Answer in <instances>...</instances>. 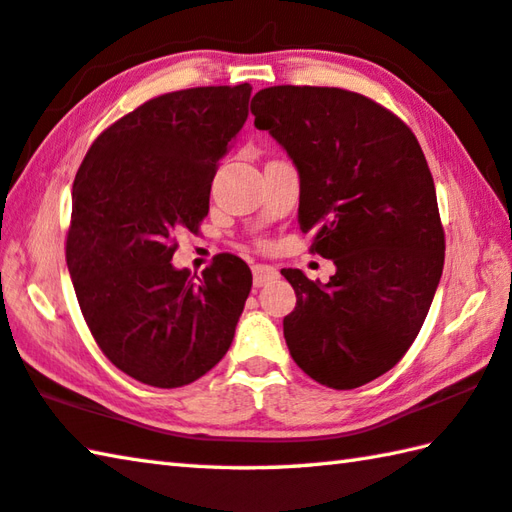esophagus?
I'll use <instances>...</instances> for the list:
<instances>
[{"mask_svg": "<svg viewBox=\"0 0 512 512\" xmlns=\"http://www.w3.org/2000/svg\"><path fill=\"white\" fill-rule=\"evenodd\" d=\"M252 274H254V285L256 287H263V285L274 283L276 278H278L276 269L269 267V265H254L252 267Z\"/></svg>", "mask_w": 512, "mask_h": 512, "instance_id": "34e87169", "label": "esophagus"}]
</instances>
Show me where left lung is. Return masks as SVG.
Here are the masks:
<instances>
[{"label":"left lung","mask_w":512,"mask_h":512,"mask_svg":"<svg viewBox=\"0 0 512 512\" xmlns=\"http://www.w3.org/2000/svg\"><path fill=\"white\" fill-rule=\"evenodd\" d=\"M252 113L298 169V223L314 231L312 252L336 265L325 285L281 272L296 292L283 318L289 354L327 388H359L403 359L443 272L426 156L392 111L334 86H269Z\"/></svg>","instance_id":"8db88e82"}]
</instances>
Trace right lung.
<instances>
[{"label": "right lung", "instance_id": "add662e5", "mask_svg": "<svg viewBox=\"0 0 512 512\" xmlns=\"http://www.w3.org/2000/svg\"><path fill=\"white\" fill-rule=\"evenodd\" d=\"M252 86L165 93L113 122L73 180L66 265L95 343L124 374L180 388L227 354L252 289L243 258L218 254L196 281L171 265L198 234L218 160L247 120Z\"/></svg>", "mask_w": 512, "mask_h": 512}]
</instances>
